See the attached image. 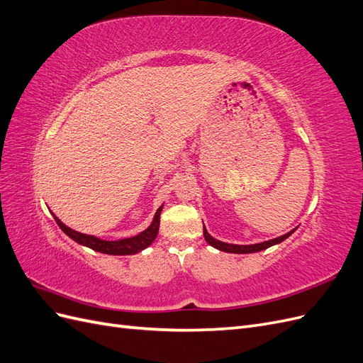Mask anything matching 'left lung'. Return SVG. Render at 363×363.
Instances as JSON below:
<instances>
[{"label": "left lung", "instance_id": "1", "mask_svg": "<svg viewBox=\"0 0 363 363\" xmlns=\"http://www.w3.org/2000/svg\"><path fill=\"white\" fill-rule=\"evenodd\" d=\"M296 228L291 230L289 233L283 235V236H279V238H274V239H269V240H265V242H259V244H251V245H236V244H227V242H223V240H218L215 239L213 236L208 235V232L206 230V227L203 225V233H204V239L208 245H212L213 248L219 250V251H224V252H233V255H250V252H257V251H262V250H267L272 245H277L280 242H283L284 239H288Z\"/></svg>", "mask_w": 363, "mask_h": 363}]
</instances>
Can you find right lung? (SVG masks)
Segmentation results:
<instances>
[{
    "mask_svg": "<svg viewBox=\"0 0 363 363\" xmlns=\"http://www.w3.org/2000/svg\"><path fill=\"white\" fill-rule=\"evenodd\" d=\"M162 208H163V204L157 208L151 224L144 230V232H140L136 236L118 239V240H106V239H100V238L92 236V235L75 232V230L69 228L68 225H65L56 215L52 213V216H54V219H56L57 225L62 228V232L65 235H68L72 240H75L77 244H80L83 247H87V248H91L98 252H104V255L130 256V255H136V252H139L142 250H145L147 247H150L152 242H155V239L157 238V233H159Z\"/></svg>",
    "mask_w": 363,
    "mask_h": 363,
    "instance_id": "1",
    "label": "right lung"
}]
</instances>
